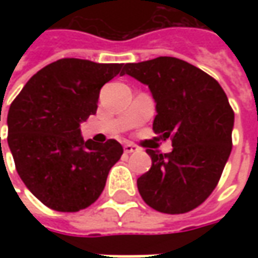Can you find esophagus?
Returning <instances> with one entry per match:
<instances>
[{
  "label": "esophagus",
  "mask_w": 258,
  "mask_h": 258,
  "mask_svg": "<svg viewBox=\"0 0 258 258\" xmlns=\"http://www.w3.org/2000/svg\"><path fill=\"white\" fill-rule=\"evenodd\" d=\"M123 151L124 154H132V152H136V151H139V148L134 144H124L123 145Z\"/></svg>",
  "instance_id": "obj_1"
}]
</instances>
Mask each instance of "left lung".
Here are the masks:
<instances>
[{"label":"left lung","instance_id":"obj_1","mask_svg":"<svg viewBox=\"0 0 258 258\" xmlns=\"http://www.w3.org/2000/svg\"><path fill=\"white\" fill-rule=\"evenodd\" d=\"M123 75L148 85L156 102L154 132L172 139V152L148 149L152 166L138 178L151 208L183 214L211 195L233 148L234 112L220 83L175 57L129 63Z\"/></svg>","mask_w":258,"mask_h":258}]
</instances>
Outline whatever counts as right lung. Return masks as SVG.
Returning <instances> with one entry per match:
<instances>
[{"instance_id":"right-lung-1","label":"right lung","mask_w":258,"mask_h":258,"mask_svg":"<svg viewBox=\"0 0 258 258\" xmlns=\"http://www.w3.org/2000/svg\"><path fill=\"white\" fill-rule=\"evenodd\" d=\"M122 69L61 58L37 72L10 106L7 141L15 169L48 208L76 213L103 192L123 148L114 139L83 141L80 123L96 113L100 89Z\"/></svg>"}]
</instances>
